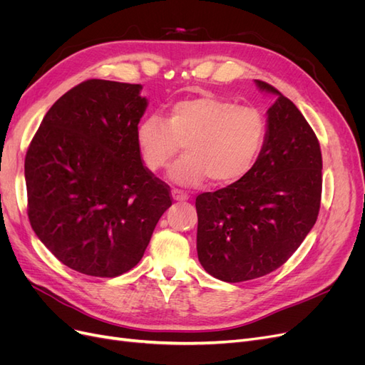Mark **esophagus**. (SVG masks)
I'll list each match as a JSON object with an SVG mask.
<instances>
[{"mask_svg": "<svg viewBox=\"0 0 365 365\" xmlns=\"http://www.w3.org/2000/svg\"><path fill=\"white\" fill-rule=\"evenodd\" d=\"M172 197L175 201H187V200H189V195L184 193L182 190L172 189Z\"/></svg>", "mask_w": 365, "mask_h": 365, "instance_id": "34e87169", "label": "esophagus"}]
</instances>
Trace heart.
Here are the masks:
<instances>
[{
  "mask_svg": "<svg viewBox=\"0 0 365 365\" xmlns=\"http://www.w3.org/2000/svg\"><path fill=\"white\" fill-rule=\"evenodd\" d=\"M267 134L268 123L260 109L200 96L173 103L168 118L158 114L143 118L135 129V143L150 172L165 168L184 143L187 155L169 170L175 182L196 185L210 178L216 185H228L250 173Z\"/></svg>",
  "mask_w": 365,
  "mask_h": 365,
  "instance_id": "heart-1",
  "label": "heart"
}]
</instances>
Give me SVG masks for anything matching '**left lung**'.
Segmentation results:
<instances>
[{
  "instance_id": "8db88e82",
  "label": "left lung",
  "mask_w": 365,
  "mask_h": 365,
  "mask_svg": "<svg viewBox=\"0 0 365 365\" xmlns=\"http://www.w3.org/2000/svg\"><path fill=\"white\" fill-rule=\"evenodd\" d=\"M277 96L268 134L247 176L196 197V250L204 269L228 282L263 277L288 260L315 225L322 202L323 160L312 128L298 108Z\"/></svg>"
}]
</instances>
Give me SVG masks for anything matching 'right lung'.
Segmentation results:
<instances>
[{
	"instance_id": "obj_1",
	"label": "right lung",
	"mask_w": 365,
	"mask_h": 365,
	"mask_svg": "<svg viewBox=\"0 0 365 365\" xmlns=\"http://www.w3.org/2000/svg\"><path fill=\"white\" fill-rule=\"evenodd\" d=\"M141 85L90 79L48 109L27 149V215L39 240L68 268L117 277L141 260L169 185L140 158Z\"/></svg>"
}]
</instances>
